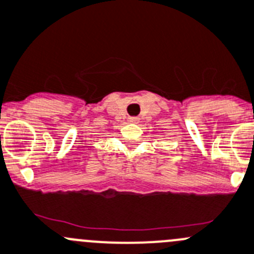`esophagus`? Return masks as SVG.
Segmentation results:
<instances>
[{
  "mask_svg": "<svg viewBox=\"0 0 254 254\" xmlns=\"http://www.w3.org/2000/svg\"><path fill=\"white\" fill-rule=\"evenodd\" d=\"M129 122H131V123H138L139 122V118L131 117V118H129Z\"/></svg>",
  "mask_w": 254,
  "mask_h": 254,
  "instance_id": "obj_1",
  "label": "esophagus"
}]
</instances>
